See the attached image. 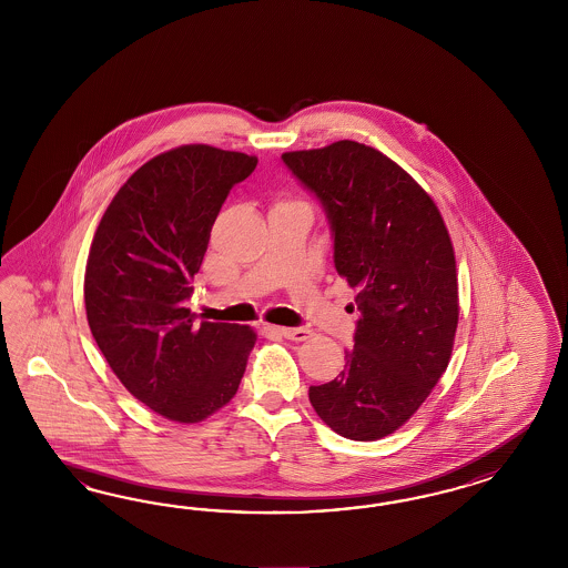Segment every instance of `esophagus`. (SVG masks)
<instances>
[{
  "instance_id": "obj_1",
  "label": "esophagus",
  "mask_w": 568,
  "mask_h": 568,
  "mask_svg": "<svg viewBox=\"0 0 568 568\" xmlns=\"http://www.w3.org/2000/svg\"><path fill=\"white\" fill-rule=\"evenodd\" d=\"M278 333L292 342H306L310 337L308 328L304 327H278Z\"/></svg>"
}]
</instances>
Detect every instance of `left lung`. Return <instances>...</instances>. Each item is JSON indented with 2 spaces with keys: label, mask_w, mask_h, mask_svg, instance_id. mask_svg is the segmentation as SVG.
<instances>
[{
  "label": "left lung",
  "mask_w": 568,
  "mask_h": 568,
  "mask_svg": "<svg viewBox=\"0 0 568 568\" xmlns=\"http://www.w3.org/2000/svg\"><path fill=\"white\" fill-rule=\"evenodd\" d=\"M281 158L325 207L335 268L358 290L345 371L312 385L310 404L342 437L375 442L446 373L460 312L452 240L429 193L375 148L344 139Z\"/></svg>",
  "instance_id": "8db88e82"
}]
</instances>
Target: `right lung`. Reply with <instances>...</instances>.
Returning <instances> with one entry per match:
<instances>
[{"label": "right lung", "mask_w": 568, "mask_h": 568, "mask_svg": "<svg viewBox=\"0 0 568 568\" xmlns=\"http://www.w3.org/2000/svg\"><path fill=\"white\" fill-rule=\"evenodd\" d=\"M256 155L181 145L129 176L93 235L85 310L93 339L131 396L176 423H200L240 389L256 333L195 321L185 308L210 231Z\"/></svg>", "instance_id": "add662e5"}]
</instances>
